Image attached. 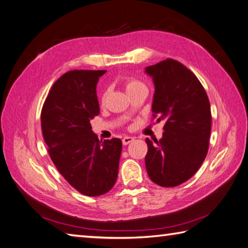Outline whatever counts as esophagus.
<instances>
[{
	"mask_svg": "<svg viewBox=\"0 0 248 248\" xmlns=\"http://www.w3.org/2000/svg\"><path fill=\"white\" fill-rule=\"evenodd\" d=\"M133 141H134V138H132V137H124L123 139V144H124V145H128V144H130V143L133 142Z\"/></svg>",
	"mask_w": 248,
	"mask_h": 248,
	"instance_id": "obj_1",
	"label": "esophagus"
}]
</instances>
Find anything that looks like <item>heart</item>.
I'll return each instance as SVG.
<instances>
[{"label": "heart", "instance_id": "b5f03b06", "mask_svg": "<svg viewBox=\"0 0 248 248\" xmlns=\"http://www.w3.org/2000/svg\"><path fill=\"white\" fill-rule=\"evenodd\" d=\"M124 89L127 93H131L133 92L134 90H137L141 87H144V84L141 82V81H139L138 79H134V78H125L124 80ZM106 96H107V92H104L102 94L101 96V101L102 103H104L106 100Z\"/></svg>", "mask_w": 248, "mask_h": 248}]
</instances>
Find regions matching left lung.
<instances>
[{"mask_svg":"<svg viewBox=\"0 0 248 248\" xmlns=\"http://www.w3.org/2000/svg\"><path fill=\"white\" fill-rule=\"evenodd\" d=\"M155 93L153 119L166 120L163 138L146 139L145 166L153 182L172 187L187 181L205 160L211 132L208 96L200 80L172 58L146 67Z\"/></svg>","mask_w":248,"mask_h":248,"instance_id":"8db88e82","label":"left lung"}]
</instances>
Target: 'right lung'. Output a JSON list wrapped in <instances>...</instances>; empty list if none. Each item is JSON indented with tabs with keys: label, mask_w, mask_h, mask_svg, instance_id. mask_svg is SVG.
Listing matches in <instances>:
<instances>
[{
	"label": "right lung",
	"mask_w": 248,
	"mask_h": 248,
	"mask_svg": "<svg viewBox=\"0 0 248 248\" xmlns=\"http://www.w3.org/2000/svg\"><path fill=\"white\" fill-rule=\"evenodd\" d=\"M106 70H70L55 81L41 110L49 157L75 190L100 196L115 186L123 142L100 141L90 121L100 114L98 78Z\"/></svg>",
	"instance_id": "1"
}]
</instances>
